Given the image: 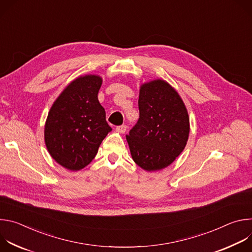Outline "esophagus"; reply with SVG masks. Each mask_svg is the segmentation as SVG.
I'll list each match as a JSON object with an SVG mask.
<instances>
[{
    "mask_svg": "<svg viewBox=\"0 0 252 252\" xmlns=\"http://www.w3.org/2000/svg\"><path fill=\"white\" fill-rule=\"evenodd\" d=\"M126 129H127V126H126V125H123V126H117V130H118L119 132H121V133H125V132L126 131Z\"/></svg>",
    "mask_w": 252,
    "mask_h": 252,
    "instance_id": "esophagus-1",
    "label": "esophagus"
}]
</instances>
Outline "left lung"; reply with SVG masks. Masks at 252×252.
Segmentation results:
<instances>
[{"mask_svg": "<svg viewBox=\"0 0 252 252\" xmlns=\"http://www.w3.org/2000/svg\"><path fill=\"white\" fill-rule=\"evenodd\" d=\"M139 119L126 135L133 161L155 171L168 166L185 150L189 134L187 107L177 92L165 81L141 85Z\"/></svg>", "mask_w": 252, "mask_h": 252, "instance_id": "obj_1", "label": "left lung"}]
</instances>
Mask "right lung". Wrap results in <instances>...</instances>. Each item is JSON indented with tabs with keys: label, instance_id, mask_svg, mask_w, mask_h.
Here are the masks:
<instances>
[{
	"label": "right lung",
	"instance_id": "obj_1",
	"mask_svg": "<svg viewBox=\"0 0 252 252\" xmlns=\"http://www.w3.org/2000/svg\"><path fill=\"white\" fill-rule=\"evenodd\" d=\"M102 79L79 77L55 100L45 125V142L51 157L68 170L87 166L102 139L112 130L97 99Z\"/></svg>",
	"mask_w": 252,
	"mask_h": 252
}]
</instances>
